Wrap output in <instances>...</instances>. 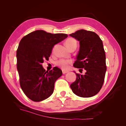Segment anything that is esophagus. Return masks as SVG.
Returning <instances> with one entry per match:
<instances>
[{
    "label": "esophagus",
    "instance_id": "1",
    "mask_svg": "<svg viewBox=\"0 0 126 126\" xmlns=\"http://www.w3.org/2000/svg\"><path fill=\"white\" fill-rule=\"evenodd\" d=\"M69 72L68 71H65V70H63V74H66L67 73H68V72Z\"/></svg>",
    "mask_w": 126,
    "mask_h": 126
}]
</instances>
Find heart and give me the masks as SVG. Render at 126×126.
Segmentation results:
<instances>
[{"label":"heart","instance_id":"1","mask_svg":"<svg viewBox=\"0 0 126 126\" xmlns=\"http://www.w3.org/2000/svg\"><path fill=\"white\" fill-rule=\"evenodd\" d=\"M65 44L66 46L69 49L74 46L77 47V41L72 38H68L65 41ZM71 63L72 61L71 60L60 59L57 62V64L62 68L63 69L66 70L68 68V66Z\"/></svg>","mask_w":126,"mask_h":126}]
</instances>
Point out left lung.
Here are the masks:
<instances>
[{
  "instance_id": "obj_1",
  "label": "left lung",
  "mask_w": 126,
  "mask_h": 126,
  "mask_svg": "<svg viewBox=\"0 0 126 126\" xmlns=\"http://www.w3.org/2000/svg\"><path fill=\"white\" fill-rule=\"evenodd\" d=\"M79 41L80 49L74 64L85 75L76 73V81L70 88L77 96L88 98L98 94L104 82L106 71L105 51L100 37L95 32L81 29L69 35Z\"/></svg>"
}]
</instances>
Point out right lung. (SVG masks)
Here are the masks:
<instances>
[{
	"mask_svg": "<svg viewBox=\"0 0 126 126\" xmlns=\"http://www.w3.org/2000/svg\"><path fill=\"white\" fill-rule=\"evenodd\" d=\"M67 37L65 33L38 30L20 40L17 50V68L21 88L30 99L43 101L54 92L55 82L62 75V71L57 67L46 71L42 63L49 59L54 45Z\"/></svg>",
	"mask_w": 126,
	"mask_h": 126,
	"instance_id": "add662e5",
	"label": "right lung"
}]
</instances>
